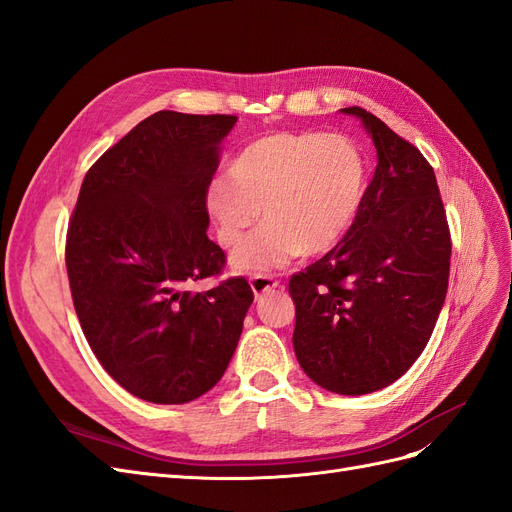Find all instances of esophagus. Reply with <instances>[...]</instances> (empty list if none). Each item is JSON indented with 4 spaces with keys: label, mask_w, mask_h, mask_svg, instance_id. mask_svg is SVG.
<instances>
[{
    "label": "esophagus",
    "mask_w": 512,
    "mask_h": 512,
    "mask_svg": "<svg viewBox=\"0 0 512 512\" xmlns=\"http://www.w3.org/2000/svg\"><path fill=\"white\" fill-rule=\"evenodd\" d=\"M277 284H280V282H277L275 275H260L258 273V275L250 277V286H252L256 297H260V294H265V292L277 288Z\"/></svg>",
    "instance_id": "1"
}]
</instances>
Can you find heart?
Instances as JSON below:
<instances>
[{
    "label": "heart",
    "instance_id": "obj_1",
    "mask_svg": "<svg viewBox=\"0 0 512 512\" xmlns=\"http://www.w3.org/2000/svg\"><path fill=\"white\" fill-rule=\"evenodd\" d=\"M365 194V160L344 136L275 132L243 147L228 177L207 190V209L224 247H235L258 220L262 228L232 256V269L260 273L297 254L329 252L346 235Z\"/></svg>",
    "mask_w": 512,
    "mask_h": 512
}]
</instances>
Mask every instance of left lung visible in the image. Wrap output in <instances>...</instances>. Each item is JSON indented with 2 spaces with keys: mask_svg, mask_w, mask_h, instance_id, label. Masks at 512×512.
<instances>
[{
  "mask_svg": "<svg viewBox=\"0 0 512 512\" xmlns=\"http://www.w3.org/2000/svg\"><path fill=\"white\" fill-rule=\"evenodd\" d=\"M378 166L344 239L288 282L294 354L305 374L339 395L401 378L436 327L451 269V230L431 164L361 106Z\"/></svg>",
  "mask_w": 512,
  "mask_h": 512,
  "instance_id": "8db88e82",
  "label": "left lung"
}]
</instances>
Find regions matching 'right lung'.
Wrapping results in <instances>:
<instances>
[{
    "label": "right lung",
    "instance_id": "right-lung-1",
    "mask_svg": "<svg viewBox=\"0 0 512 512\" xmlns=\"http://www.w3.org/2000/svg\"><path fill=\"white\" fill-rule=\"evenodd\" d=\"M235 115L160 111L87 170L66 235L72 303L100 365L132 395L185 404L218 384L254 292L211 290L226 254L207 237V190Z\"/></svg>",
    "mask_w": 512,
    "mask_h": 512
}]
</instances>
